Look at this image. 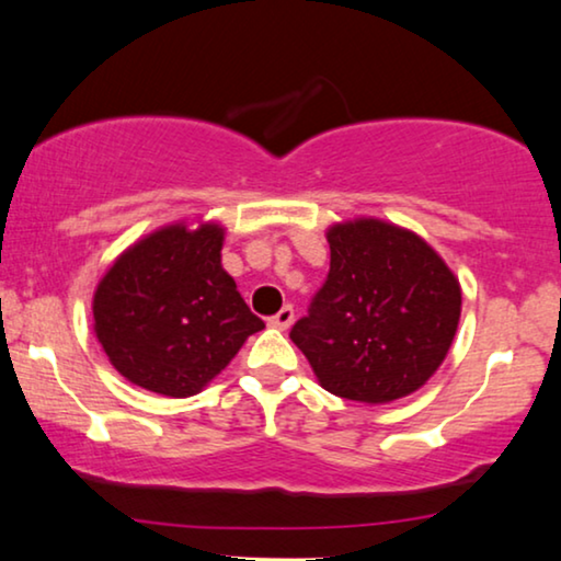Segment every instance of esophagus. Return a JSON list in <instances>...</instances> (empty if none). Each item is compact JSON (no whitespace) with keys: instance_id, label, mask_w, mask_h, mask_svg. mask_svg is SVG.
I'll use <instances>...</instances> for the list:
<instances>
[{"instance_id":"1","label":"esophagus","mask_w":561,"mask_h":561,"mask_svg":"<svg viewBox=\"0 0 561 561\" xmlns=\"http://www.w3.org/2000/svg\"><path fill=\"white\" fill-rule=\"evenodd\" d=\"M293 320H295V310H293V305H285V308H282L279 312H276V316L268 318V325L276 328V331H287V328L293 325Z\"/></svg>"}]
</instances>
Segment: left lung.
Instances as JSON below:
<instances>
[{
  "mask_svg": "<svg viewBox=\"0 0 561 561\" xmlns=\"http://www.w3.org/2000/svg\"><path fill=\"white\" fill-rule=\"evenodd\" d=\"M325 238L331 272L289 339L339 398L382 405L421 390L457 335L459 279L394 222L343 220Z\"/></svg>",
  "mask_w": 561,
  "mask_h": 561,
  "instance_id": "obj_1",
  "label": "left lung"
}]
</instances>
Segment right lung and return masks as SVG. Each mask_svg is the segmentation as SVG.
<instances>
[{"label": "right lung", "mask_w": 561, "mask_h": 561, "mask_svg": "<svg viewBox=\"0 0 561 561\" xmlns=\"http://www.w3.org/2000/svg\"><path fill=\"white\" fill-rule=\"evenodd\" d=\"M222 238L218 222H171L104 272L92 300L94 333L128 382L190 398L264 328L220 264Z\"/></svg>", "instance_id": "right-lung-1"}]
</instances>
